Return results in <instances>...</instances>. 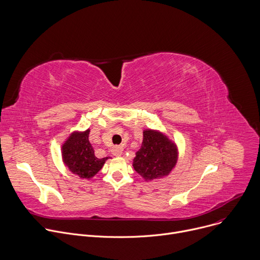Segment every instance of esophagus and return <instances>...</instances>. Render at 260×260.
<instances>
[{
	"label": "esophagus",
	"instance_id": "1",
	"mask_svg": "<svg viewBox=\"0 0 260 260\" xmlns=\"http://www.w3.org/2000/svg\"><path fill=\"white\" fill-rule=\"evenodd\" d=\"M112 154L114 156H120L122 154V148L120 146H116L112 149Z\"/></svg>",
	"mask_w": 260,
	"mask_h": 260
}]
</instances>
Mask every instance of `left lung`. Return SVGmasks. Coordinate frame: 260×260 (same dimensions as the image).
<instances>
[{
	"label": "left lung",
	"mask_w": 260,
	"mask_h": 260,
	"mask_svg": "<svg viewBox=\"0 0 260 260\" xmlns=\"http://www.w3.org/2000/svg\"><path fill=\"white\" fill-rule=\"evenodd\" d=\"M178 147L164 133L146 128L143 142L133 160L135 171L145 181L167 177L178 161Z\"/></svg>",
	"instance_id": "1"
}]
</instances>
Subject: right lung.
Returning a JSON list of instances; mask_svg holds the SVG:
<instances>
[{
  "instance_id": "1",
  "label": "right lung",
  "mask_w": 260,
  "mask_h": 260,
  "mask_svg": "<svg viewBox=\"0 0 260 260\" xmlns=\"http://www.w3.org/2000/svg\"><path fill=\"white\" fill-rule=\"evenodd\" d=\"M90 129L73 132L61 146V157L71 173L81 179H91L110 157L98 158L89 142Z\"/></svg>"
}]
</instances>
